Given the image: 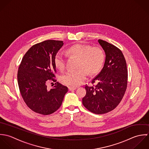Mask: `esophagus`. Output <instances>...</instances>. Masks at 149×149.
Returning a JSON list of instances; mask_svg holds the SVG:
<instances>
[{
	"instance_id": "34e87169",
	"label": "esophagus",
	"mask_w": 149,
	"mask_h": 149,
	"mask_svg": "<svg viewBox=\"0 0 149 149\" xmlns=\"http://www.w3.org/2000/svg\"><path fill=\"white\" fill-rule=\"evenodd\" d=\"M77 89L76 88H74V87H68V90H70V91H72V90H74Z\"/></svg>"
}]
</instances>
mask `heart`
I'll list each match as a JSON object with an SVG mask.
<instances>
[{
    "label": "heart",
    "instance_id": "1",
    "mask_svg": "<svg viewBox=\"0 0 149 149\" xmlns=\"http://www.w3.org/2000/svg\"><path fill=\"white\" fill-rule=\"evenodd\" d=\"M67 54L78 59L77 71H69L62 77L64 84L71 87H76L81 85L86 79L87 72L89 75L97 73L101 68L105 59L103 51L98 47H91L88 45H74L67 50ZM65 55L59 52L55 58V64L60 70L65 67Z\"/></svg>",
    "mask_w": 149,
    "mask_h": 149
}]
</instances>
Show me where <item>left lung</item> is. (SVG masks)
<instances>
[{"label": "left lung", "mask_w": 149, "mask_h": 149, "mask_svg": "<svg viewBox=\"0 0 149 149\" xmlns=\"http://www.w3.org/2000/svg\"><path fill=\"white\" fill-rule=\"evenodd\" d=\"M98 41L105 52V60L100 72L91 81L95 85L85 86L82 103L90 112L104 114L113 110L121 101L127 89L128 71L119 48L105 41Z\"/></svg>", "instance_id": "1"}]
</instances>
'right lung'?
<instances>
[{
	"label": "right lung",
	"instance_id": "add662e5",
	"mask_svg": "<svg viewBox=\"0 0 149 149\" xmlns=\"http://www.w3.org/2000/svg\"><path fill=\"white\" fill-rule=\"evenodd\" d=\"M64 43L46 40L33 45L19 65L17 78L21 95L31 110L43 115L56 111L61 105L68 88L58 82L53 88L47 87L56 71L55 58Z\"/></svg>",
	"mask_w": 149,
	"mask_h": 149
}]
</instances>
